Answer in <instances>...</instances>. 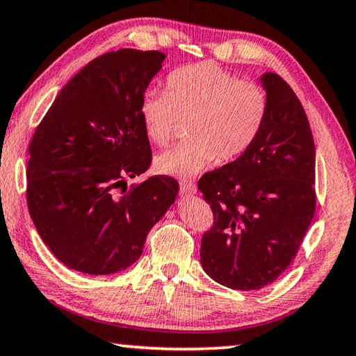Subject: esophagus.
<instances>
[{
	"instance_id": "1",
	"label": "esophagus",
	"mask_w": 356,
	"mask_h": 356,
	"mask_svg": "<svg viewBox=\"0 0 356 356\" xmlns=\"http://www.w3.org/2000/svg\"><path fill=\"white\" fill-rule=\"evenodd\" d=\"M180 192L184 195H193L196 193V185L192 180H182V182H180Z\"/></svg>"
}]
</instances>
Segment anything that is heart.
<instances>
[{"instance_id": "heart-1", "label": "heart", "mask_w": 356, "mask_h": 356, "mask_svg": "<svg viewBox=\"0 0 356 356\" xmlns=\"http://www.w3.org/2000/svg\"><path fill=\"white\" fill-rule=\"evenodd\" d=\"M267 113L261 84L211 62L177 68L166 78V92L148 91L140 100L142 124L153 144L168 145L188 121V139L155 160L158 172L174 177H192L214 160H238L261 134Z\"/></svg>"}]
</instances>
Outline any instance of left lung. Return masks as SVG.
<instances>
[{"mask_svg": "<svg viewBox=\"0 0 356 356\" xmlns=\"http://www.w3.org/2000/svg\"><path fill=\"white\" fill-rule=\"evenodd\" d=\"M268 113L245 155L203 174L198 188L214 222L201 238V265L230 289L273 283L315 214V142L300 100L277 73H265Z\"/></svg>", "mask_w": 356, "mask_h": 356, "instance_id": "8db88e82", "label": "left lung"}]
</instances>
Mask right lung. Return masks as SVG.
Instances as JSON below:
<instances>
[{
    "label": "right lung",
    "mask_w": 356,
    "mask_h": 356,
    "mask_svg": "<svg viewBox=\"0 0 356 356\" xmlns=\"http://www.w3.org/2000/svg\"><path fill=\"white\" fill-rule=\"evenodd\" d=\"M164 57L137 49L95 57L63 86L31 137L29 212L68 268L88 275L127 268L176 201L179 184L169 176L126 187L152 163L140 100Z\"/></svg>",
    "instance_id": "1"
}]
</instances>
